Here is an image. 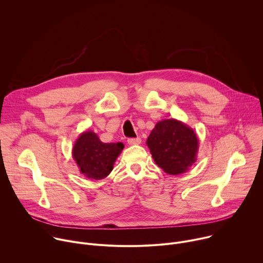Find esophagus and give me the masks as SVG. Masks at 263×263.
Wrapping results in <instances>:
<instances>
[{
  "label": "esophagus",
  "instance_id": "34e87169",
  "mask_svg": "<svg viewBox=\"0 0 263 263\" xmlns=\"http://www.w3.org/2000/svg\"><path fill=\"white\" fill-rule=\"evenodd\" d=\"M127 143L129 145H139L141 143V139L140 138H130L127 140Z\"/></svg>",
  "mask_w": 263,
  "mask_h": 263
}]
</instances>
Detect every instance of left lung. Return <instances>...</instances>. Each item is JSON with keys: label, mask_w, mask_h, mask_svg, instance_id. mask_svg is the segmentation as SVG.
Here are the masks:
<instances>
[{"label": "left lung", "mask_w": 263, "mask_h": 263, "mask_svg": "<svg viewBox=\"0 0 263 263\" xmlns=\"http://www.w3.org/2000/svg\"><path fill=\"white\" fill-rule=\"evenodd\" d=\"M154 161L171 176L186 172L196 161L198 139L194 130L177 119L158 122L147 141Z\"/></svg>", "instance_id": "obj_1"}]
</instances>
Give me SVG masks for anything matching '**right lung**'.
Returning <instances> with one entry per match:
<instances>
[{
  "instance_id": "1",
  "label": "right lung",
  "mask_w": 263,
  "mask_h": 263,
  "mask_svg": "<svg viewBox=\"0 0 263 263\" xmlns=\"http://www.w3.org/2000/svg\"><path fill=\"white\" fill-rule=\"evenodd\" d=\"M123 148L121 142L103 143L93 130H86L75 141L72 157L85 178L98 181L111 172Z\"/></svg>"
}]
</instances>
